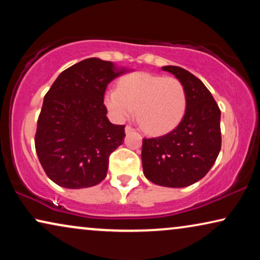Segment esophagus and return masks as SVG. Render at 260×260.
Returning <instances> with one entry per match:
<instances>
[{
  "label": "esophagus",
  "instance_id": "obj_1",
  "mask_svg": "<svg viewBox=\"0 0 260 260\" xmlns=\"http://www.w3.org/2000/svg\"><path fill=\"white\" fill-rule=\"evenodd\" d=\"M133 131H135V129H134L133 126H130V125H126V126H125V133H126V134L133 133Z\"/></svg>",
  "mask_w": 260,
  "mask_h": 260
}]
</instances>
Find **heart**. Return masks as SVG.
Returning <instances> with one entry per match:
<instances>
[{"mask_svg":"<svg viewBox=\"0 0 260 260\" xmlns=\"http://www.w3.org/2000/svg\"><path fill=\"white\" fill-rule=\"evenodd\" d=\"M104 103L119 122L130 118L136 110L138 123L145 133L158 135L168 133L181 122L187 97L176 78L134 73L120 79L118 90L106 92Z\"/></svg>","mask_w":260,"mask_h":260,"instance_id":"obj_1","label":"heart"}]
</instances>
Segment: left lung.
<instances>
[{"label": "left lung", "instance_id": "8db88e82", "mask_svg": "<svg viewBox=\"0 0 260 260\" xmlns=\"http://www.w3.org/2000/svg\"><path fill=\"white\" fill-rule=\"evenodd\" d=\"M186 90L182 120L167 135L144 138L142 165L145 177L163 187L181 188L201 180L221 149L220 109L204 83L179 66H165Z\"/></svg>", "mask_w": 260, "mask_h": 260}]
</instances>
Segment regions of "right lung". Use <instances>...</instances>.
I'll list each match as a JSON object with an SVG mask.
<instances>
[{
  "instance_id": "add662e5",
  "label": "right lung",
  "mask_w": 260,
  "mask_h": 260,
  "mask_svg": "<svg viewBox=\"0 0 260 260\" xmlns=\"http://www.w3.org/2000/svg\"><path fill=\"white\" fill-rule=\"evenodd\" d=\"M125 70L97 58L85 59L59 74L45 95L35 134V150L46 175L70 189L105 179L109 157L125 137V125L106 117L104 93Z\"/></svg>"
}]
</instances>
